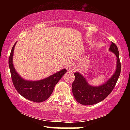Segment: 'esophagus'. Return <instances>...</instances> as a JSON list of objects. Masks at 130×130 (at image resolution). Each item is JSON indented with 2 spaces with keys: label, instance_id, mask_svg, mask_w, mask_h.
Masks as SVG:
<instances>
[{
  "label": "esophagus",
  "instance_id": "obj_1",
  "mask_svg": "<svg viewBox=\"0 0 130 130\" xmlns=\"http://www.w3.org/2000/svg\"><path fill=\"white\" fill-rule=\"evenodd\" d=\"M66 69H67V70L69 72H70V73H74V72H75V70H76L75 66L73 64H68L67 67H66Z\"/></svg>",
  "mask_w": 130,
  "mask_h": 130
}]
</instances>
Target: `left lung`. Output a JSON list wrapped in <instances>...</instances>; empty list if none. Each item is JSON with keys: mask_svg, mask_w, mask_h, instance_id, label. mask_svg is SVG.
<instances>
[{"mask_svg": "<svg viewBox=\"0 0 130 130\" xmlns=\"http://www.w3.org/2000/svg\"><path fill=\"white\" fill-rule=\"evenodd\" d=\"M109 50L115 54L117 59V70L111 78L100 87H92L87 83L85 79L79 73H74L75 79L72 83V90L74 98L79 104L90 105L98 104L105 99L112 91L117 83L121 71V63L119 52L116 44L111 42Z\"/></svg>", "mask_w": 130, "mask_h": 130, "instance_id": "left-lung-1", "label": "left lung"}]
</instances>
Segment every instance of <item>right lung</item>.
<instances>
[{"mask_svg":"<svg viewBox=\"0 0 130 130\" xmlns=\"http://www.w3.org/2000/svg\"><path fill=\"white\" fill-rule=\"evenodd\" d=\"M15 45V43L11 49L8 61L11 80L15 88L23 97L32 102L40 103L46 100L52 94L56 84L66 73V69H63L41 81H28L24 80L18 75L13 66L12 58Z\"/></svg>","mask_w":130,"mask_h":130,"instance_id":"add662e5","label":"right lung"}]
</instances>
